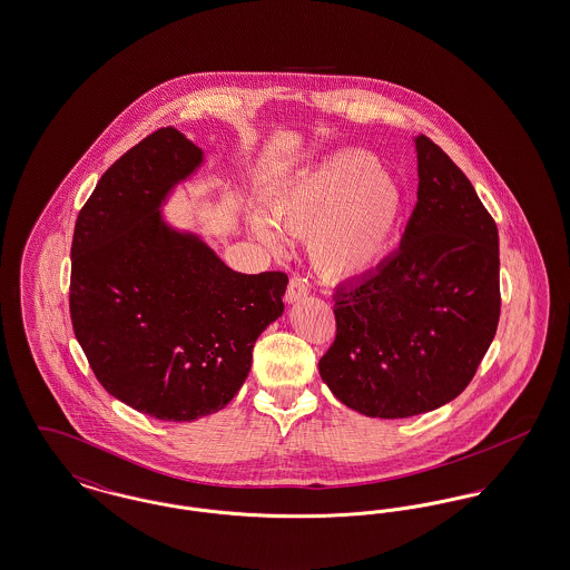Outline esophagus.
<instances>
[{
    "label": "esophagus",
    "instance_id": "obj_1",
    "mask_svg": "<svg viewBox=\"0 0 570 570\" xmlns=\"http://www.w3.org/2000/svg\"><path fill=\"white\" fill-rule=\"evenodd\" d=\"M307 293H309V288H307V282H305V279H301V277H291L284 298H286V303H297L298 298L305 297Z\"/></svg>",
    "mask_w": 570,
    "mask_h": 570
}]
</instances>
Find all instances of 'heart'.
<instances>
[{
  "label": "heart",
  "mask_w": 570,
  "mask_h": 570,
  "mask_svg": "<svg viewBox=\"0 0 570 570\" xmlns=\"http://www.w3.org/2000/svg\"><path fill=\"white\" fill-rule=\"evenodd\" d=\"M395 177L367 154H335L295 175L267 198V216L249 217L252 233L279 247L277 230H305L316 269L333 279L372 272L384 256L402 216Z\"/></svg>",
  "instance_id": "obj_1"
}]
</instances>
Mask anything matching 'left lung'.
Segmentation results:
<instances>
[{
    "label": "left lung",
    "instance_id": "8db88e82",
    "mask_svg": "<svg viewBox=\"0 0 570 570\" xmlns=\"http://www.w3.org/2000/svg\"><path fill=\"white\" fill-rule=\"evenodd\" d=\"M419 190L400 247L337 288V335L318 363L331 393L374 419L449 404L474 379L500 318L498 228L428 136L414 138Z\"/></svg>",
    "mask_w": 570,
    "mask_h": 570
}]
</instances>
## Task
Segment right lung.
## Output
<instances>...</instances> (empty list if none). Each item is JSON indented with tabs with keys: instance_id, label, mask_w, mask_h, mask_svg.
<instances>
[{
	"instance_id": "obj_1",
	"label": "right lung",
	"mask_w": 570,
	"mask_h": 570,
	"mask_svg": "<svg viewBox=\"0 0 570 570\" xmlns=\"http://www.w3.org/2000/svg\"><path fill=\"white\" fill-rule=\"evenodd\" d=\"M205 160L175 128L140 140L100 177L72 237L70 316L96 379L160 421H196L242 389L288 275H245L164 217Z\"/></svg>"
}]
</instances>
